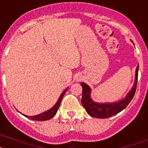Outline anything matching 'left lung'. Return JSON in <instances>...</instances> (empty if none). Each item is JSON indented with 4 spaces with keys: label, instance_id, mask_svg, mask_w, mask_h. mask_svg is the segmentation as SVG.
Segmentation results:
<instances>
[{
    "label": "left lung",
    "instance_id": "obj_1",
    "mask_svg": "<svg viewBox=\"0 0 148 148\" xmlns=\"http://www.w3.org/2000/svg\"><path fill=\"white\" fill-rule=\"evenodd\" d=\"M138 74V65L135 70V83L131 90L129 92L123 99L114 103H98L93 101L90 97L91 89L87 84L82 82L80 84L83 88L81 102L86 112L92 117L104 119L114 116L120 111H122L123 109L126 108L129 103L132 101V99H133L137 87Z\"/></svg>",
    "mask_w": 148,
    "mask_h": 148
}]
</instances>
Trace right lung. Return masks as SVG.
<instances>
[{
	"label": "right lung",
	"instance_id": "obj_1",
	"mask_svg": "<svg viewBox=\"0 0 148 148\" xmlns=\"http://www.w3.org/2000/svg\"><path fill=\"white\" fill-rule=\"evenodd\" d=\"M67 89H65V90L61 94L59 99H58V101L56 103V105H54L52 108L49 109V110H47L45 112L38 114V115H35V116H27V115H24V116H26V117H28V118L31 119V120H38V121H44V120H47L51 119L52 117H53V116H55L56 114L57 110L59 109V105H60L61 104V101H62V99L63 96H64V95L65 94V92H66Z\"/></svg>",
	"mask_w": 148,
	"mask_h": 148
}]
</instances>
